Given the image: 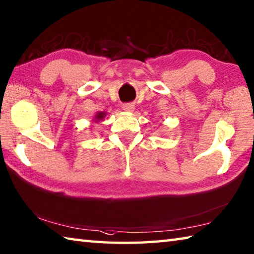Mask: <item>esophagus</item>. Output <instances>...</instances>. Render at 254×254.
<instances>
[{
    "label": "esophagus",
    "mask_w": 254,
    "mask_h": 254,
    "mask_svg": "<svg viewBox=\"0 0 254 254\" xmlns=\"http://www.w3.org/2000/svg\"><path fill=\"white\" fill-rule=\"evenodd\" d=\"M124 111H133L134 110V104L133 103H124L122 105Z\"/></svg>",
    "instance_id": "1"
}]
</instances>
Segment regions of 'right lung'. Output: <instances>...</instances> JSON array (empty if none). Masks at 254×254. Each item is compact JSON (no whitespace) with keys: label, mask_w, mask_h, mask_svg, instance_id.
<instances>
[{"label":"right lung","mask_w":254,"mask_h":254,"mask_svg":"<svg viewBox=\"0 0 254 254\" xmlns=\"http://www.w3.org/2000/svg\"><path fill=\"white\" fill-rule=\"evenodd\" d=\"M96 118H98V119H102V118H104V113H102V112L99 113L98 115H96Z\"/></svg>","instance_id":"add662e5"}]
</instances>
